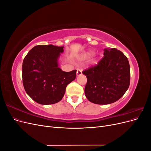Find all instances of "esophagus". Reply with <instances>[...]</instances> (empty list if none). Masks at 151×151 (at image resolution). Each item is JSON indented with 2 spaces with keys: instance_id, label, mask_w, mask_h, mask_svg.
I'll use <instances>...</instances> for the list:
<instances>
[{
  "instance_id": "1",
  "label": "esophagus",
  "mask_w": 151,
  "mask_h": 151,
  "mask_svg": "<svg viewBox=\"0 0 151 151\" xmlns=\"http://www.w3.org/2000/svg\"><path fill=\"white\" fill-rule=\"evenodd\" d=\"M82 74H83V73H82V70L80 69V68H77V76H81V75H82Z\"/></svg>"
}]
</instances>
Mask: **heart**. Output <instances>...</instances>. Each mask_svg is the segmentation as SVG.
<instances>
[{
	"label": "heart",
	"instance_id": "heart-1",
	"mask_svg": "<svg viewBox=\"0 0 151 151\" xmlns=\"http://www.w3.org/2000/svg\"><path fill=\"white\" fill-rule=\"evenodd\" d=\"M92 54H93V52H92V51H88V52H87L86 53H85L84 54L83 58L89 57H90Z\"/></svg>",
	"mask_w": 151,
	"mask_h": 151
}]
</instances>
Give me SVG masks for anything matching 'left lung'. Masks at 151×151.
I'll use <instances>...</instances> for the list:
<instances>
[{"instance_id":"8db88e82","label":"left lung","mask_w":151,"mask_h":151,"mask_svg":"<svg viewBox=\"0 0 151 151\" xmlns=\"http://www.w3.org/2000/svg\"><path fill=\"white\" fill-rule=\"evenodd\" d=\"M86 76L84 93L89 101L111 104L125 93L130 85V68L127 57L116 48L104 50V57L97 65L83 72Z\"/></svg>"}]
</instances>
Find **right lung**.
<instances>
[{
  "mask_svg": "<svg viewBox=\"0 0 151 151\" xmlns=\"http://www.w3.org/2000/svg\"><path fill=\"white\" fill-rule=\"evenodd\" d=\"M64 47L37 45L29 50L22 62V83L26 93L41 104L59 102L67 86L76 77V70L62 71L58 59Z\"/></svg>",
  "mask_w": 151,
  "mask_h": 151,
  "instance_id": "1",
  "label": "right lung"
}]
</instances>
